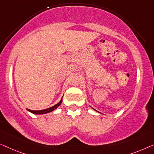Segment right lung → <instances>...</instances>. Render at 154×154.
Instances as JSON below:
<instances>
[{"label": "right lung", "mask_w": 154, "mask_h": 154, "mask_svg": "<svg viewBox=\"0 0 154 154\" xmlns=\"http://www.w3.org/2000/svg\"><path fill=\"white\" fill-rule=\"evenodd\" d=\"M62 98L60 100V102L56 104V105H54L53 107H51L49 108H47V109H42V110H37V111H35V110H31V109H28V111H29L30 112H31V113L35 114H47V113H49V112H51L54 111V110H55L56 108L58 107H59V105L61 104L62 103Z\"/></svg>", "instance_id": "1"}]
</instances>
